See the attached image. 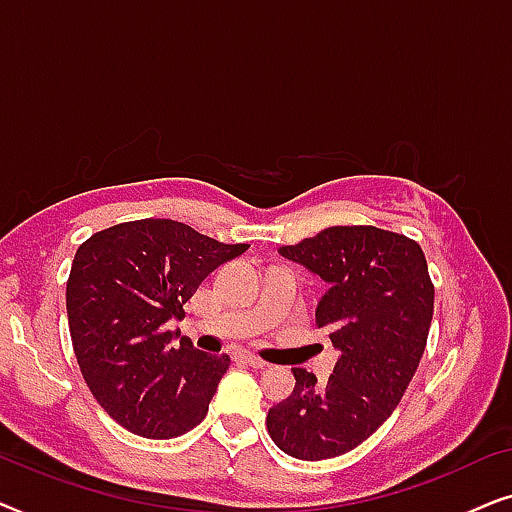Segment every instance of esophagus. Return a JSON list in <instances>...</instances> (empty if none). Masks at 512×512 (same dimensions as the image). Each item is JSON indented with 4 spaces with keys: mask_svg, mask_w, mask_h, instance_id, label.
Listing matches in <instances>:
<instances>
[{
    "mask_svg": "<svg viewBox=\"0 0 512 512\" xmlns=\"http://www.w3.org/2000/svg\"><path fill=\"white\" fill-rule=\"evenodd\" d=\"M237 359H240L242 363H247V366H251V368H256V370H263L265 366H268V363H265L263 359H258V356L249 354V352H242V354H237Z\"/></svg>",
    "mask_w": 512,
    "mask_h": 512,
    "instance_id": "1",
    "label": "esophagus"
}]
</instances>
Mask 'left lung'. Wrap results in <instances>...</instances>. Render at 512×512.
<instances>
[{"label": "left lung", "instance_id": "1", "mask_svg": "<svg viewBox=\"0 0 512 512\" xmlns=\"http://www.w3.org/2000/svg\"><path fill=\"white\" fill-rule=\"evenodd\" d=\"M279 254L324 279L317 328L338 349L326 384L291 368L296 389L268 412L279 450L321 461L354 450L396 410L415 375L433 317L424 251L375 226H333L279 247Z\"/></svg>", "mask_w": 512, "mask_h": 512}]
</instances>
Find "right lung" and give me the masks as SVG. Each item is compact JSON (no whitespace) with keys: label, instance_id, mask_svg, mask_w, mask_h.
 Returning <instances> with one entry per match:
<instances>
[{"label":"right lung","instance_id":"obj_1","mask_svg":"<svg viewBox=\"0 0 512 512\" xmlns=\"http://www.w3.org/2000/svg\"><path fill=\"white\" fill-rule=\"evenodd\" d=\"M172 219L100 230L76 251L67 317L76 361L95 401L144 438H177L207 415L230 366L167 328L184 317L209 272L244 254Z\"/></svg>","mask_w":512,"mask_h":512}]
</instances>
